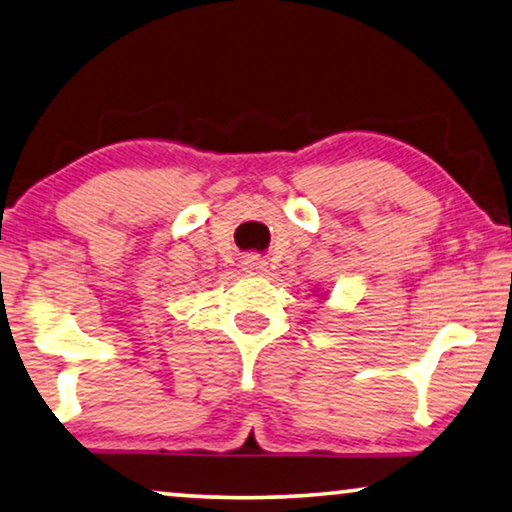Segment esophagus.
Segmentation results:
<instances>
[{
	"label": "esophagus",
	"instance_id": "obj_1",
	"mask_svg": "<svg viewBox=\"0 0 512 512\" xmlns=\"http://www.w3.org/2000/svg\"><path fill=\"white\" fill-rule=\"evenodd\" d=\"M242 268L247 270L249 275H263L265 268H268V263H265L261 256H247L242 261Z\"/></svg>",
	"mask_w": 512,
	"mask_h": 512
}]
</instances>
